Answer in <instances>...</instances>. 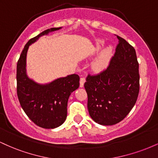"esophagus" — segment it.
Wrapping results in <instances>:
<instances>
[{"label": "esophagus", "instance_id": "esophagus-1", "mask_svg": "<svg viewBox=\"0 0 158 158\" xmlns=\"http://www.w3.org/2000/svg\"><path fill=\"white\" fill-rule=\"evenodd\" d=\"M85 82V79L84 77L80 78V81H79V86L80 88H83L84 87V83Z\"/></svg>", "mask_w": 158, "mask_h": 158}]
</instances>
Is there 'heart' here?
Returning <instances> with one entry per match:
<instances>
[{
  "label": "heart",
  "instance_id": "b5f03b06",
  "mask_svg": "<svg viewBox=\"0 0 158 158\" xmlns=\"http://www.w3.org/2000/svg\"><path fill=\"white\" fill-rule=\"evenodd\" d=\"M105 41L102 39L96 40L93 47V51L98 52L104 46ZM114 56V48L111 45L106 46L98 53L95 59L90 64V68L94 72H100L106 69L109 64L110 60Z\"/></svg>",
  "mask_w": 158,
  "mask_h": 158
}]
</instances>
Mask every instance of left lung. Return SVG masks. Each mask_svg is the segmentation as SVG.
<instances>
[{
	"mask_svg": "<svg viewBox=\"0 0 158 158\" xmlns=\"http://www.w3.org/2000/svg\"><path fill=\"white\" fill-rule=\"evenodd\" d=\"M117 39L119 44L108 68L97 75H88L84 85L90 117L102 126L123 120L135 105L139 94L136 51L124 39Z\"/></svg>",
	"mask_w": 158,
	"mask_h": 158,
	"instance_id": "1",
	"label": "left lung"
}]
</instances>
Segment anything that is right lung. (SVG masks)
Instances as JSON below:
<instances>
[{
  "label": "right lung",
  "mask_w": 158,
  "mask_h": 158,
  "mask_svg": "<svg viewBox=\"0 0 158 158\" xmlns=\"http://www.w3.org/2000/svg\"><path fill=\"white\" fill-rule=\"evenodd\" d=\"M62 27L44 30L27 43L17 63V94L23 111L34 123L44 128H55L64 123L69 97L79 87V77L70 74L40 84L27 73V55L29 47L43 35Z\"/></svg>",
  "instance_id": "1"
}]
</instances>
